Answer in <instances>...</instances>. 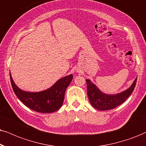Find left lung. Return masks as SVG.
<instances>
[{
	"mask_svg": "<svg viewBox=\"0 0 146 146\" xmlns=\"http://www.w3.org/2000/svg\"><path fill=\"white\" fill-rule=\"evenodd\" d=\"M137 79V77H136L128 89L117 94H106L103 93L90 79H86L87 94L90 104L94 108L99 110L113 109L124 102L131 94L135 87Z\"/></svg>",
	"mask_w": 146,
	"mask_h": 146,
	"instance_id": "1",
	"label": "left lung"
}]
</instances>
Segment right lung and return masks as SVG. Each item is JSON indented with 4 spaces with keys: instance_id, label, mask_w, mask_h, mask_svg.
I'll use <instances>...</instances> for the list:
<instances>
[{
    "instance_id": "1",
    "label": "right lung",
    "mask_w": 146,
    "mask_h": 146,
    "mask_svg": "<svg viewBox=\"0 0 146 146\" xmlns=\"http://www.w3.org/2000/svg\"><path fill=\"white\" fill-rule=\"evenodd\" d=\"M71 74L58 79L49 89L38 92L23 91L18 88L13 80L10 72V79L14 93L25 106L33 110L42 113L56 111L63 104L66 89L73 79Z\"/></svg>"
}]
</instances>
